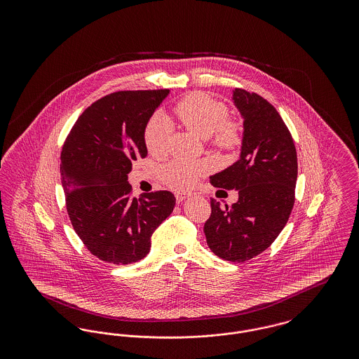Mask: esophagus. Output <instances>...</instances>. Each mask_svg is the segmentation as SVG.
Listing matches in <instances>:
<instances>
[{
  "instance_id": "obj_1",
  "label": "esophagus",
  "mask_w": 359,
  "mask_h": 359,
  "mask_svg": "<svg viewBox=\"0 0 359 359\" xmlns=\"http://www.w3.org/2000/svg\"><path fill=\"white\" fill-rule=\"evenodd\" d=\"M175 196H176V202H177V203H182L183 201L188 199L191 195L187 194V192H177Z\"/></svg>"
}]
</instances>
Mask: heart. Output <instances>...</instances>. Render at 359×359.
<instances>
[{
  "label": "heart",
  "instance_id": "b5f03b06",
  "mask_svg": "<svg viewBox=\"0 0 359 359\" xmlns=\"http://www.w3.org/2000/svg\"><path fill=\"white\" fill-rule=\"evenodd\" d=\"M173 114L191 133L211 136V144L219 149H234L241 142V129L236 122L227 120V107L205 93L196 91L182 98L175 104ZM144 141L152 156H163L167 152L170 135L164 120L154 117L149 121L144 132ZM205 172L207 167L203 163L175 160L165 167L163 175L170 187L186 189L192 187Z\"/></svg>",
  "mask_w": 359,
  "mask_h": 359
}]
</instances>
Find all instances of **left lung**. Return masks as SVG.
I'll use <instances>...</instances> for the list:
<instances>
[{"instance_id":"left-lung-1","label":"left lung","mask_w":359,"mask_h":359,"mask_svg":"<svg viewBox=\"0 0 359 359\" xmlns=\"http://www.w3.org/2000/svg\"><path fill=\"white\" fill-rule=\"evenodd\" d=\"M233 101L243 118L241 156L210 182L214 187L237 189L238 201L222 207L211 199L205 234L215 256L243 262L268 249L288 222L297 154L287 125L266 100L236 88Z\"/></svg>"}]
</instances>
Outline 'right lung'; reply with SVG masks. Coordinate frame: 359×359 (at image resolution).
I'll use <instances>...</instances> for the list:
<instances>
[{"label":"right lung","instance_id":"obj_1","mask_svg":"<svg viewBox=\"0 0 359 359\" xmlns=\"http://www.w3.org/2000/svg\"><path fill=\"white\" fill-rule=\"evenodd\" d=\"M168 94V88L109 94L86 109L65 141L60 175L69 221L87 250L104 262L142 259L176 203L170 191L130 198L128 183L132 161L148 154L147 123Z\"/></svg>","mask_w":359,"mask_h":359}]
</instances>
